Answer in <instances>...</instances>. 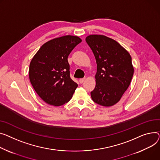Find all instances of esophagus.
<instances>
[{"label":"esophagus","mask_w":160,"mask_h":160,"mask_svg":"<svg viewBox=\"0 0 160 160\" xmlns=\"http://www.w3.org/2000/svg\"><path fill=\"white\" fill-rule=\"evenodd\" d=\"M85 80H86V78H80V80H79V81H80V83H82Z\"/></svg>","instance_id":"34e87169"}]
</instances>
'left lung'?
I'll list each match as a JSON object with an SVG mask.
<instances>
[{"label": "left lung", "instance_id": "1", "mask_svg": "<svg viewBox=\"0 0 160 160\" xmlns=\"http://www.w3.org/2000/svg\"><path fill=\"white\" fill-rule=\"evenodd\" d=\"M86 41L97 64L92 100L103 107H111L120 100L131 83L134 74L131 57L118 42L105 35H91Z\"/></svg>", "mask_w": 160, "mask_h": 160}]
</instances>
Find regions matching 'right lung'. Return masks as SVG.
I'll return each instance as SVG.
<instances>
[{"mask_svg": "<svg viewBox=\"0 0 160 160\" xmlns=\"http://www.w3.org/2000/svg\"><path fill=\"white\" fill-rule=\"evenodd\" d=\"M81 42L80 37L72 35L53 38L42 45L31 59L29 80L47 103L60 106L72 98L78 84L70 78L68 58Z\"/></svg>", "mask_w": 160, "mask_h": 160, "instance_id": "add662e5", "label": "right lung"}]
</instances>
